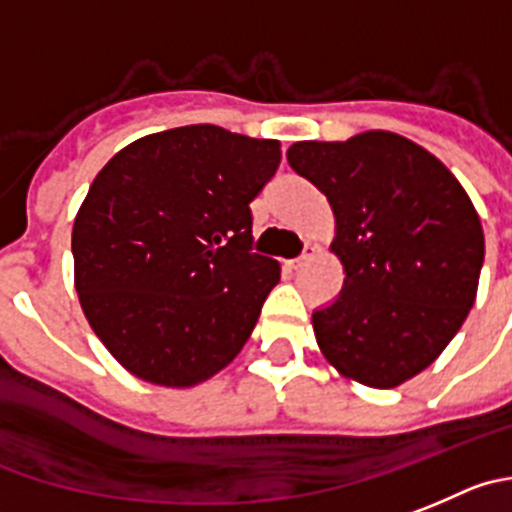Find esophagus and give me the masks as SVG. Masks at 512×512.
Wrapping results in <instances>:
<instances>
[{
  "instance_id": "34e87169",
  "label": "esophagus",
  "mask_w": 512,
  "mask_h": 512,
  "mask_svg": "<svg viewBox=\"0 0 512 512\" xmlns=\"http://www.w3.org/2000/svg\"><path fill=\"white\" fill-rule=\"evenodd\" d=\"M313 247H305V252L300 257H295V260H288V267L290 270H300V267H305L308 265L310 260H313Z\"/></svg>"
}]
</instances>
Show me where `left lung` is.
<instances>
[{
  "mask_svg": "<svg viewBox=\"0 0 512 512\" xmlns=\"http://www.w3.org/2000/svg\"><path fill=\"white\" fill-rule=\"evenodd\" d=\"M288 161L326 194L346 272L341 295L313 310L315 341L358 384H404L475 303L485 237L470 197L442 161L389 131L293 143Z\"/></svg>",
  "mask_w": 512,
  "mask_h": 512,
  "instance_id": "left-lung-1",
  "label": "left lung"
}]
</instances>
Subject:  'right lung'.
<instances>
[{
	"instance_id": "add662e5",
	"label": "right lung",
	"mask_w": 512,
	"mask_h": 512,
	"mask_svg": "<svg viewBox=\"0 0 512 512\" xmlns=\"http://www.w3.org/2000/svg\"><path fill=\"white\" fill-rule=\"evenodd\" d=\"M280 143L181 126L128 143L75 217V290L95 336L133 376L194 386L232 361L280 280L252 252L250 202Z\"/></svg>"
}]
</instances>
